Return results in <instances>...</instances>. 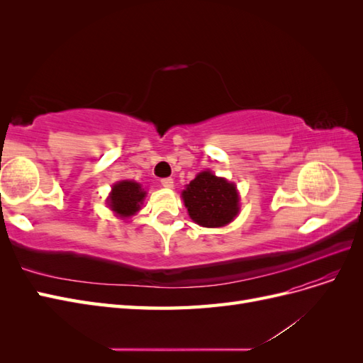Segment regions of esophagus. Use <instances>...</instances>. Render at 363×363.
<instances>
[{"instance_id": "obj_1", "label": "esophagus", "mask_w": 363, "mask_h": 363, "mask_svg": "<svg viewBox=\"0 0 363 363\" xmlns=\"http://www.w3.org/2000/svg\"><path fill=\"white\" fill-rule=\"evenodd\" d=\"M160 183H162L163 188H172V186H174V180H172L171 177H164V179H162V180H160Z\"/></svg>"}]
</instances>
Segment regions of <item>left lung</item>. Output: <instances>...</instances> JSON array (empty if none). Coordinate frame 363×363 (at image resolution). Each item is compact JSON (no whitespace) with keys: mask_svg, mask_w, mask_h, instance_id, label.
Wrapping results in <instances>:
<instances>
[{"mask_svg":"<svg viewBox=\"0 0 363 363\" xmlns=\"http://www.w3.org/2000/svg\"><path fill=\"white\" fill-rule=\"evenodd\" d=\"M189 216L203 227H223L239 212V195L233 183L215 177L211 171L200 172L183 191Z\"/></svg>","mask_w":363,"mask_h":363,"instance_id":"8db88e82","label":"left lung"}]
</instances>
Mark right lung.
Masks as SVG:
<instances>
[{
  "instance_id": "1",
  "label": "right lung",
  "mask_w": 363,
  "mask_h": 363,
  "mask_svg": "<svg viewBox=\"0 0 363 363\" xmlns=\"http://www.w3.org/2000/svg\"><path fill=\"white\" fill-rule=\"evenodd\" d=\"M145 192L140 188V184L135 182H119L112 188L111 199H108V206L113 212H116L119 216H130L136 213L142 200H144Z\"/></svg>"
}]
</instances>
